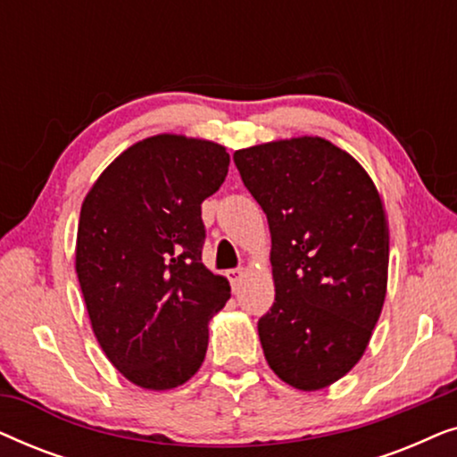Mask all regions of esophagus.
Instances as JSON below:
<instances>
[{"instance_id":"esophagus-1","label":"esophagus","mask_w":457,"mask_h":457,"mask_svg":"<svg viewBox=\"0 0 457 457\" xmlns=\"http://www.w3.org/2000/svg\"><path fill=\"white\" fill-rule=\"evenodd\" d=\"M243 277H245V270H243V268H233V270H227V278L230 280V287H233V289L239 287Z\"/></svg>"}]
</instances>
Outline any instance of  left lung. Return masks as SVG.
Returning a JSON list of instances; mask_svg holds the SVG:
<instances>
[{"mask_svg": "<svg viewBox=\"0 0 457 457\" xmlns=\"http://www.w3.org/2000/svg\"><path fill=\"white\" fill-rule=\"evenodd\" d=\"M233 160L272 237L277 295L258 322L266 361L295 389H324L358 364L383 310V202L364 168L320 137L239 149Z\"/></svg>", "mask_w": 457, "mask_h": 457, "instance_id": "1", "label": "left lung"}]
</instances>
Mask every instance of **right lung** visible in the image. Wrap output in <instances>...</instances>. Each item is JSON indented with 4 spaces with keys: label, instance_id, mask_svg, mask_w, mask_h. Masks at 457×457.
Masks as SVG:
<instances>
[{
    "label": "right lung",
    "instance_id": "1",
    "mask_svg": "<svg viewBox=\"0 0 457 457\" xmlns=\"http://www.w3.org/2000/svg\"><path fill=\"white\" fill-rule=\"evenodd\" d=\"M230 158L218 143L155 135L122 152L80 208L77 274L93 333L130 383L166 391L199 370L228 280L202 264V202Z\"/></svg>",
    "mask_w": 457,
    "mask_h": 457
}]
</instances>
